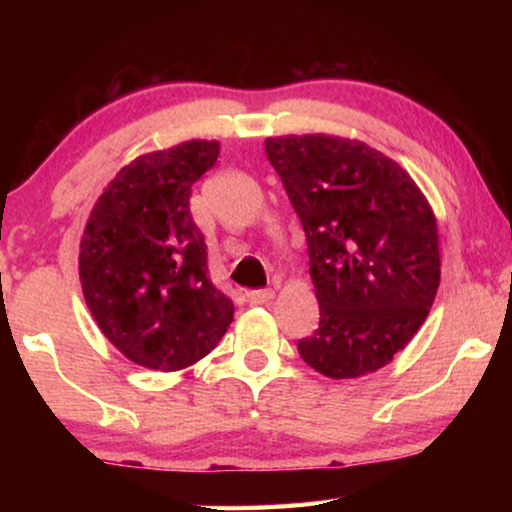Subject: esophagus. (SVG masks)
I'll list each match as a JSON object with an SVG mask.
<instances>
[{"mask_svg":"<svg viewBox=\"0 0 512 512\" xmlns=\"http://www.w3.org/2000/svg\"><path fill=\"white\" fill-rule=\"evenodd\" d=\"M275 296L273 289H257V291H248V302L250 305H266L271 302Z\"/></svg>","mask_w":512,"mask_h":512,"instance_id":"esophagus-1","label":"esophagus"}]
</instances>
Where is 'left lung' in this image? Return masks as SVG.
I'll list each match as a JSON object with an SVG mask.
<instances>
[{
	"instance_id": "8db88e82",
	"label": "left lung",
	"mask_w": 512,
	"mask_h": 512,
	"mask_svg": "<svg viewBox=\"0 0 512 512\" xmlns=\"http://www.w3.org/2000/svg\"><path fill=\"white\" fill-rule=\"evenodd\" d=\"M300 216L320 323L300 357L332 379L368 375L413 339L436 298V216L395 160L332 135L266 140Z\"/></svg>"
}]
</instances>
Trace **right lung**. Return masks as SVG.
<instances>
[{"label":"right lung","mask_w":512,"mask_h":512,"mask_svg":"<svg viewBox=\"0 0 512 512\" xmlns=\"http://www.w3.org/2000/svg\"><path fill=\"white\" fill-rule=\"evenodd\" d=\"M219 149L192 140L140 155L110 180L85 223V302L103 336L137 366H192L232 323L235 305L207 275V244L189 212L192 185Z\"/></svg>","instance_id":"right-lung-1"}]
</instances>
